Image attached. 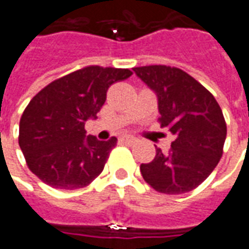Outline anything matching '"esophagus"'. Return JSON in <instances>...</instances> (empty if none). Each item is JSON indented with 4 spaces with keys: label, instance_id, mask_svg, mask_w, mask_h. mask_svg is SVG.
Masks as SVG:
<instances>
[{
    "label": "esophagus",
    "instance_id": "34e87169",
    "mask_svg": "<svg viewBox=\"0 0 249 249\" xmlns=\"http://www.w3.org/2000/svg\"><path fill=\"white\" fill-rule=\"evenodd\" d=\"M121 140L123 142H126V143H133V142L137 141V138L133 137V135H124V137H122Z\"/></svg>",
    "mask_w": 249,
    "mask_h": 249
}]
</instances>
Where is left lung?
Returning a JSON list of instances; mask_svg holds the SVG:
<instances>
[{"label": "left lung", "mask_w": 249, "mask_h": 249, "mask_svg": "<svg viewBox=\"0 0 249 249\" xmlns=\"http://www.w3.org/2000/svg\"><path fill=\"white\" fill-rule=\"evenodd\" d=\"M157 96L161 127L176 140L168 153L141 164L142 178L156 191L178 195L193 191L217 167L226 138V123L214 96L183 70L164 65L134 68Z\"/></svg>", "instance_id": "left-lung-1"}]
</instances>
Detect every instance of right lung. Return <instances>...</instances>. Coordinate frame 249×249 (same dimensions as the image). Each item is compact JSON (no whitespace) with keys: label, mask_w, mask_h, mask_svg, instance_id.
I'll return each mask as SVG.
<instances>
[{"label":"right lung","mask_w":249,"mask_h":249,"mask_svg":"<svg viewBox=\"0 0 249 249\" xmlns=\"http://www.w3.org/2000/svg\"><path fill=\"white\" fill-rule=\"evenodd\" d=\"M131 74L128 69L88 66L53 81L31 100L20 119L18 145L39 179L75 190L102 174L116 137L99 141L84 126L97 118L108 88Z\"/></svg>","instance_id":"obj_1"}]
</instances>
